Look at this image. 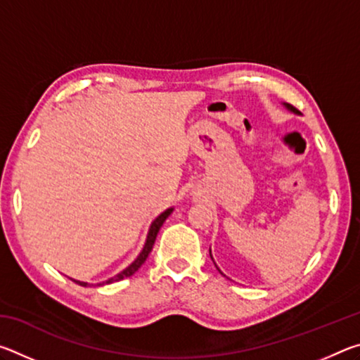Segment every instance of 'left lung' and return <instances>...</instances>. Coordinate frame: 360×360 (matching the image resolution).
<instances>
[{"label":"left lung","mask_w":360,"mask_h":360,"mask_svg":"<svg viewBox=\"0 0 360 360\" xmlns=\"http://www.w3.org/2000/svg\"><path fill=\"white\" fill-rule=\"evenodd\" d=\"M284 106L285 108H288L289 109V111H292V112H294V114H300V111H298V109H295L294 106H292V105H289V103H284ZM211 259H212V255H211ZM217 270H219V268H217ZM219 271H221V270H219ZM222 273V271H221ZM222 275H224V273H222Z\"/></svg>","instance_id":"8db88e82"}]
</instances>
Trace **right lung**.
I'll return each mask as SVG.
<instances>
[{"mask_svg":"<svg viewBox=\"0 0 360 360\" xmlns=\"http://www.w3.org/2000/svg\"><path fill=\"white\" fill-rule=\"evenodd\" d=\"M173 212V208H168L167 211H163L160 216H158L154 222L150 224V229H149V233H148V238H146V243H144V248H143V251L139 252V255L136 257V260L133 262L131 265H129L125 268L124 271H120V273H117V275L115 276H112V278H109V279H106V281H103V283H100V284H96V285H103V284H111V283H117V281H120V279H124V278H129V276H131L133 273H136L138 271V268L141 266L144 262H146V259L149 257V254H150V251H152V246H154V243H155V238H157V233H158V230H160V227L163 225V222L167 221V217L172 214ZM71 281H75L76 284H79V285H89V283H84V281H76V279H71Z\"/></svg>","mask_w":360,"mask_h":360,"instance_id":"obj_1","label":"right lung"}]
</instances>
